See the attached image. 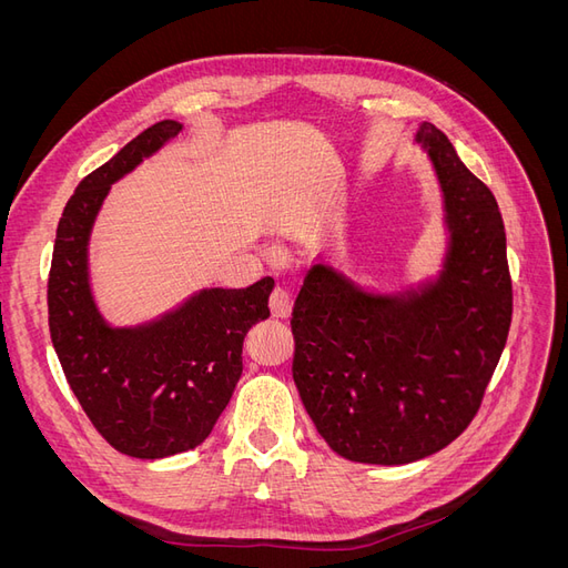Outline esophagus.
Here are the masks:
<instances>
[{"instance_id": "1", "label": "esophagus", "mask_w": 568, "mask_h": 568, "mask_svg": "<svg viewBox=\"0 0 568 568\" xmlns=\"http://www.w3.org/2000/svg\"><path fill=\"white\" fill-rule=\"evenodd\" d=\"M270 313L277 320H286L291 315V296L284 288H274L270 296Z\"/></svg>"}]
</instances>
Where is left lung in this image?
I'll return each mask as SVG.
<instances>
[{"label":"left lung","mask_w":568,"mask_h":568,"mask_svg":"<svg viewBox=\"0 0 568 568\" xmlns=\"http://www.w3.org/2000/svg\"><path fill=\"white\" fill-rule=\"evenodd\" d=\"M445 199L450 248L434 284L374 296L329 265L307 272L291 315L294 382L341 457L407 464L471 424L511 324L500 209L432 123L417 132Z\"/></svg>","instance_id":"left-lung-1"}]
</instances>
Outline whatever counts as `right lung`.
Wrapping results in <instances>:
<instances>
[{
  "instance_id": "add662e5",
  "label": "right lung",
  "mask_w": 568,
  "mask_h": 568,
  "mask_svg": "<svg viewBox=\"0 0 568 568\" xmlns=\"http://www.w3.org/2000/svg\"><path fill=\"white\" fill-rule=\"evenodd\" d=\"M182 130L146 128L84 178L57 227L47 282L49 332L84 415L118 453L159 459L201 445L242 376L251 326L270 317L272 277L248 288H205L161 320L113 329L99 315L88 277L94 217L115 180Z\"/></svg>"
}]
</instances>
